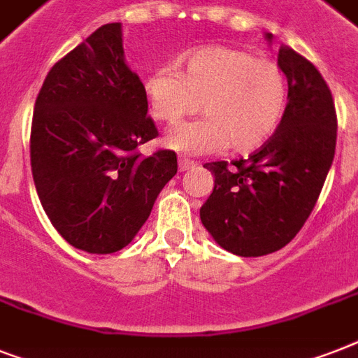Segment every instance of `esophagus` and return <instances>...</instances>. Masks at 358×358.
<instances>
[{
	"instance_id": "obj_1",
	"label": "esophagus",
	"mask_w": 358,
	"mask_h": 358,
	"mask_svg": "<svg viewBox=\"0 0 358 358\" xmlns=\"http://www.w3.org/2000/svg\"><path fill=\"white\" fill-rule=\"evenodd\" d=\"M196 167V162H191L187 157H180L178 159V169L184 173V171H189V169Z\"/></svg>"
}]
</instances>
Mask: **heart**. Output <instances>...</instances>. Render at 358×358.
<instances>
[{"mask_svg": "<svg viewBox=\"0 0 358 358\" xmlns=\"http://www.w3.org/2000/svg\"><path fill=\"white\" fill-rule=\"evenodd\" d=\"M184 72L162 64L145 76L152 115L178 122L201 109L206 117L174 126L165 145L180 154H212L229 146L247 154L277 131L288 108V80L275 61L230 48H199L182 59Z\"/></svg>", "mask_w": 358, "mask_h": 358, "instance_id": "obj_1", "label": "heart"}]
</instances>
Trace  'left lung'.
I'll use <instances>...</instances> for the list:
<instances>
[{
    "instance_id": "1",
    "label": "left lung",
    "mask_w": 358,
    "mask_h": 358,
    "mask_svg": "<svg viewBox=\"0 0 358 358\" xmlns=\"http://www.w3.org/2000/svg\"><path fill=\"white\" fill-rule=\"evenodd\" d=\"M266 38L273 41L271 33ZM288 108L249 159L206 163L215 176L201 221L224 250L264 256L288 245L316 206L336 148L333 94L314 64L280 46Z\"/></svg>"
}]
</instances>
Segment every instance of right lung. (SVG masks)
Here are the masks:
<instances>
[{
  "label": "right lung",
  "mask_w": 358,
  "mask_h": 358,
  "mask_svg": "<svg viewBox=\"0 0 358 358\" xmlns=\"http://www.w3.org/2000/svg\"><path fill=\"white\" fill-rule=\"evenodd\" d=\"M146 113L119 22L98 27L48 72L31 124V171L48 219L76 249H124L178 171L173 150L137 152L157 137Z\"/></svg>",
  "instance_id": "obj_1"
}]
</instances>
